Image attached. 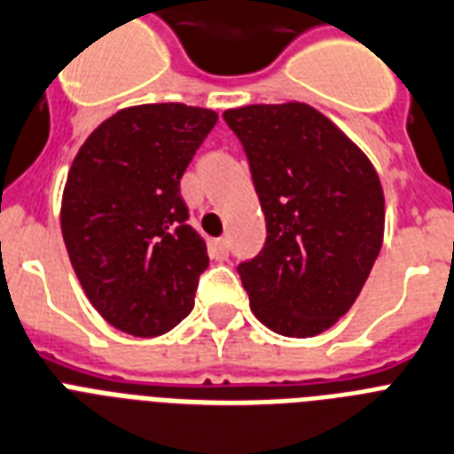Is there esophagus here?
<instances>
[{
	"label": "esophagus",
	"mask_w": 454,
	"mask_h": 454,
	"mask_svg": "<svg viewBox=\"0 0 454 454\" xmlns=\"http://www.w3.org/2000/svg\"><path fill=\"white\" fill-rule=\"evenodd\" d=\"M228 238H219L212 242V254H215L216 259H226L228 256Z\"/></svg>",
	"instance_id": "1"
}]
</instances>
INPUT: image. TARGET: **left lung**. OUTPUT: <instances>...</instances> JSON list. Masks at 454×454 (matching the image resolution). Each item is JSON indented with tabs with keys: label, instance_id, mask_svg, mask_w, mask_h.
I'll use <instances>...</instances> for the list:
<instances>
[{
	"label": "left lung",
	"instance_id": "obj_1",
	"mask_svg": "<svg viewBox=\"0 0 454 454\" xmlns=\"http://www.w3.org/2000/svg\"><path fill=\"white\" fill-rule=\"evenodd\" d=\"M265 215V245L238 265L249 305L279 335L331 329L359 296L382 247L385 195L364 151L303 102L223 114Z\"/></svg>",
	"mask_w": 454,
	"mask_h": 454
}]
</instances>
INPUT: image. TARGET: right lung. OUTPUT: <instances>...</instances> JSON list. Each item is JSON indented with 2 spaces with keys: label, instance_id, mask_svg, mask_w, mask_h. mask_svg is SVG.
<instances>
[{
  "label": "right lung",
  "instance_id": "right-lung-1",
  "mask_svg": "<svg viewBox=\"0 0 454 454\" xmlns=\"http://www.w3.org/2000/svg\"><path fill=\"white\" fill-rule=\"evenodd\" d=\"M216 119L179 102L128 106L74 158L62 238L88 301L119 331L163 335L193 310L209 256L186 223L179 179Z\"/></svg>",
  "mask_w": 454,
  "mask_h": 454
}]
</instances>
